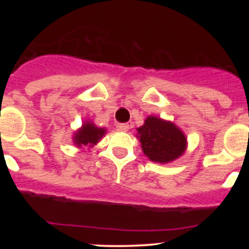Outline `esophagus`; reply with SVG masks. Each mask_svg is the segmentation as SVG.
I'll list each match as a JSON object with an SVG mask.
<instances>
[{"label": "esophagus", "instance_id": "obj_1", "mask_svg": "<svg viewBox=\"0 0 249 249\" xmlns=\"http://www.w3.org/2000/svg\"><path fill=\"white\" fill-rule=\"evenodd\" d=\"M117 130L121 131V132H126L128 130L127 124H117Z\"/></svg>", "mask_w": 249, "mask_h": 249}]
</instances>
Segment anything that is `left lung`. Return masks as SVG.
<instances>
[{
	"instance_id": "left-lung-1",
	"label": "left lung",
	"mask_w": 249,
	"mask_h": 249,
	"mask_svg": "<svg viewBox=\"0 0 249 249\" xmlns=\"http://www.w3.org/2000/svg\"><path fill=\"white\" fill-rule=\"evenodd\" d=\"M137 138L142 150L151 161L167 164L185 153L187 138L173 122L156 116H148L144 124L137 128Z\"/></svg>"
}]
</instances>
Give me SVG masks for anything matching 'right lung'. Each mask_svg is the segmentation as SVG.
I'll return each mask as SVG.
<instances>
[{"mask_svg":"<svg viewBox=\"0 0 249 249\" xmlns=\"http://www.w3.org/2000/svg\"><path fill=\"white\" fill-rule=\"evenodd\" d=\"M105 133H107L105 127H99L91 121H85L82 124V126L75 131L72 141L77 147L90 148L97 145V142H101Z\"/></svg>","mask_w":249,"mask_h":249,"instance_id":"1","label":"right lung"}]
</instances>
